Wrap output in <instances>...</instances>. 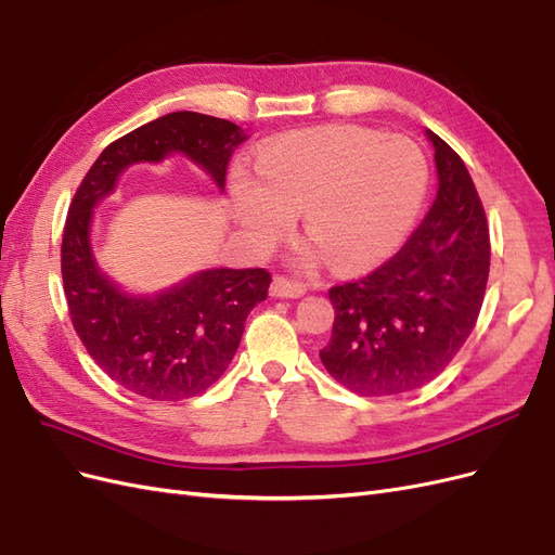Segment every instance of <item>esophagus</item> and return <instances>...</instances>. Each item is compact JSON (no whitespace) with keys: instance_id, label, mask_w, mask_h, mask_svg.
Segmentation results:
<instances>
[{"instance_id":"esophagus-1","label":"esophagus","mask_w":555,"mask_h":555,"mask_svg":"<svg viewBox=\"0 0 555 555\" xmlns=\"http://www.w3.org/2000/svg\"><path fill=\"white\" fill-rule=\"evenodd\" d=\"M306 292L308 289H306L304 282L289 280L284 275H278L271 284V296H275V298H298V296H304Z\"/></svg>"}]
</instances>
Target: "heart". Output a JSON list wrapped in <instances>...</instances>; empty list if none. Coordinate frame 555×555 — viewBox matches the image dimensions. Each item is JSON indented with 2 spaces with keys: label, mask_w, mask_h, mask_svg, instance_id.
Segmentation results:
<instances>
[{
  "label": "heart",
  "mask_w": 555,
  "mask_h": 555,
  "mask_svg": "<svg viewBox=\"0 0 555 555\" xmlns=\"http://www.w3.org/2000/svg\"><path fill=\"white\" fill-rule=\"evenodd\" d=\"M428 190V162L402 137L335 125L292 131L257 155V176L231 171V196L249 238L268 247L304 210L314 238L306 261L333 257L345 271L389 259L405 243Z\"/></svg>",
  "instance_id": "obj_1"
}]
</instances>
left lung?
<instances>
[{
	"instance_id": "1",
	"label": "left lung",
	"mask_w": 555,
	"mask_h": 555,
	"mask_svg": "<svg viewBox=\"0 0 555 555\" xmlns=\"http://www.w3.org/2000/svg\"><path fill=\"white\" fill-rule=\"evenodd\" d=\"M438 196L410 241L373 273L328 289L335 310L319 351L359 396L405 393L438 377L473 333L491 268L489 222L463 159L428 131Z\"/></svg>"
}]
</instances>
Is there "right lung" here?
<instances>
[{
    "instance_id": "right-lung-1",
    "label": "right lung",
    "mask_w": 555,
    "mask_h": 555,
    "mask_svg": "<svg viewBox=\"0 0 555 555\" xmlns=\"http://www.w3.org/2000/svg\"><path fill=\"white\" fill-rule=\"evenodd\" d=\"M238 125L178 111L104 147L78 184L62 233V282L72 324L94 363L127 391L150 400H184L222 377L241 345L249 310L268 296L266 268H210L155 296H129L99 271L90 249L94 204L125 166L159 162L180 150L224 188Z\"/></svg>"
}]
</instances>
